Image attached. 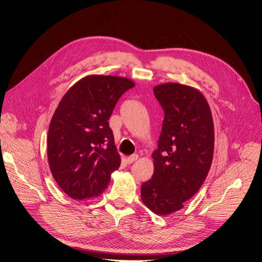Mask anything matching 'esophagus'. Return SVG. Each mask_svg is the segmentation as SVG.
Returning a JSON list of instances; mask_svg holds the SVG:
<instances>
[{"label": "esophagus", "mask_w": 262, "mask_h": 262, "mask_svg": "<svg viewBox=\"0 0 262 262\" xmlns=\"http://www.w3.org/2000/svg\"><path fill=\"white\" fill-rule=\"evenodd\" d=\"M138 155H133V156H130V157H127L126 158V163L127 164H133L134 162H136L137 160H138Z\"/></svg>", "instance_id": "1"}]
</instances>
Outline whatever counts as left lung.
I'll return each mask as SVG.
<instances>
[{"label":"left lung","mask_w":262,"mask_h":262,"mask_svg":"<svg viewBox=\"0 0 262 262\" xmlns=\"http://www.w3.org/2000/svg\"><path fill=\"white\" fill-rule=\"evenodd\" d=\"M165 111L152 177L141 186V199L152 212L167 215L181 209L202 186L209 172L214 128L201 91L179 83L154 88Z\"/></svg>","instance_id":"1"}]
</instances>
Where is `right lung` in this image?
Instances as JSON below:
<instances>
[{
    "label": "right lung",
    "mask_w": 262,
    "mask_h": 262,
    "mask_svg": "<svg viewBox=\"0 0 262 262\" xmlns=\"http://www.w3.org/2000/svg\"><path fill=\"white\" fill-rule=\"evenodd\" d=\"M135 82L91 74L72 85L60 100L48 133V161L53 177L71 199L98 197L120 167L121 159L108 118Z\"/></svg>",
    "instance_id": "right-lung-1"
}]
</instances>
